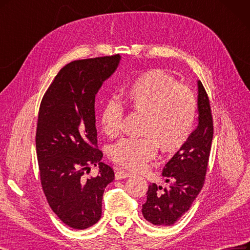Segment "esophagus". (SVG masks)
<instances>
[{
  "label": "esophagus",
  "mask_w": 250,
  "mask_h": 250,
  "mask_svg": "<svg viewBox=\"0 0 250 250\" xmlns=\"http://www.w3.org/2000/svg\"><path fill=\"white\" fill-rule=\"evenodd\" d=\"M115 177H116L117 180H121V179H125V178L131 177V174L128 173V171L122 170V169H117L116 174H115Z\"/></svg>",
  "instance_id": "34e87169"
}]
</instances>
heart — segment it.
<instances>
[{
	"label": "heart",
	"mask_w": 250,
	"mask_h": 250,
	"mask_svg": "<svg viewBox=\"0 0 250 250\" xmlns=\"http://www.w3.org/2000/svg\"><path fill=\"white\" fill-rule=\"evenodd\" d=\"M122 96L134 110L146 116L144 139H125L111 149V158L128 169H142L153 159L157 145L163 152L180 149L190 136L197 104L193 93L160 70L144 72L122 89ZM124 107L109 99L101 113L102 130L117 136L122 129Z\"/></svg>",
	"instance_id": "1"
}]
</instances>
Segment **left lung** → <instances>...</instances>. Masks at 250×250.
<instances>
[{"label": "left lung", "mask_w": 250, "mask_h": 250, "mask_svg": "<svg viewBox=\"0 0 250 250\" xmlns=\"http://www.w3.org/2000/svg\"><path fill=\"white\" fill-rule=\"evenodd\" d=\"M197 93L199 124L162 170L169 186L149 185L147 202L143 205L145 219L155 226H173L191 207L204 185L213 140V120L201 81H197Z\"/></svg>", "instance_id": "obj_1"}]
</instances>
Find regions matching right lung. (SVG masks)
<instances>
[{
	"label": "right lung",
	"instance_id": "1",
	"mask_svg": "<svg viewBox=\"0 0 250 250\" xmlns=\"http://www.w3.org/2000/svg\"><path fill=\"white\" fill-rule=\"evenodd\" d=\"M120 60L115 55L67 64L40 104L36 151L42 189L51 210L74 229L100 219L104 188L115 179L97 149L95 96ZM91 165L99 167V176L85 178Z\"/></svg>",
	"mask_w": 250,
	"mask_h": 250
}]
</instances>
